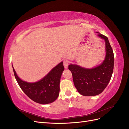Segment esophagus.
Instances as JSON below:
<instances>
[{
    "mask_svg": "<svg viewBox=\"0 0 129 129\" xmlns=\"http://www.w3.org/2000/svg\"><path fill=\"white\" fill-rule=\"evenodd\" d=\"M68 65H69V64H68V62L67 61V60H64L63 61V66L66 69L68 68Z\"/></svg>",
    "mask_w": 129,
    "mask_h": 129,
    "instance_id": "1",
    "label": "esophagus"
}]
</instances>
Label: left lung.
<instances>
[{"label":"left lung","mask_w":129,"mask_h":129,"mask_svg":"<svg viewBox=\"0 0 129 129\" xmlns=\"http://www.w3.org/2000/svg\"><path fill=\"white\" fill-rule=\"evenodd\" d=\"M97 33V36L105 41V56L103 62L95 67L87 68L70 64L75 87L81 95L85 96L98 95L107 87L114 70V55L107 37Z\"/></svg>","instance_id":"1"}]
</instances>
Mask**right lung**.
<instances>
[{"mask_svg":"<svg viewBox=\"0 0 129 129\" xmlns=\"http://www.w3.org/2000/svg\"><path fill=\"white\" fill-rule=\"evenodd\" d=\"M12 67L19 85L29 99L41 104L51 103L57 99L59 95L61 77L64 69L63 62H61L45 76L36 82L23 81L18 76L13 65Z\"/></svg>","mask_w":129,"mask_h":129,"instance_id":"right-lung-1","label":"right lung"}]
</instances>
